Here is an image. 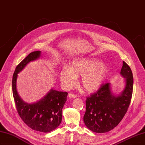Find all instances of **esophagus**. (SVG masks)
I'll return each instance as SVG.
<instances>
[{"mask_svg": "<svg viewBox=\"0 0 145 145\" xmlns=\"http://www.w3.org/2000/svg\"><path fill=\"white\" fill-rule=\"evenodd\" d=\"M68 96L70 98H76L77 97V95L72 94V93H70V94H69Z\"/></svg>", "mask_w": 145, "mask_h": 145, "instance_id": "34e87169", "label": "esophagus"}]
</instances>
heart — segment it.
Returning a JSON list of instances; mask_svg holds the SVG:
<instances>
[{"label":"heart","instance_id":"obj_1","mask_svg":"<svg viewBox=\"0 0 145 145\" xmlns=\"http://www.w3.org/2000/svg\"><path fill=\"white\" fill-rule=\"evenodd\" d=\"M108 72L107 66L93 59H83L72 62L62 69L60 73L62 83L66 88L75 84L76 77L81 76V86L87 92H92L101 86Z\"/></svg>","mask_w":145,"mask_h":145}]
</instances>
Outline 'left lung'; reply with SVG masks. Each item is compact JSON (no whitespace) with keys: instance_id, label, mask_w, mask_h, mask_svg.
<instances>
[{"instance_id":"left-lung-1","label":"left lung","mask_w":145,"mask_h":145,"mask_svg":"<svg viewBox=\"0 0 145 145\" xmlns=\"http://www.w3.org/2000/svg\"><path fill=\"white\" fill-rule=\"evenodd\" d=\"M121 74L125 78V86L120 95H114L111 92L110 83H106L86 98L83 121L92 132L110 131L119 124L127 112L132 99L133 78L131 68L124 61Z\"/></svg>"}]
</instances>
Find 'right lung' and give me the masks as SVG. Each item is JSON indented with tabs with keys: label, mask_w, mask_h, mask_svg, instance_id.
Here are the masks:
<instances>
[{
	"label": "right lung",
	"mask_w": 145,
	"mask_h": 145,
	"mask_svg": "<svg viewBox=\"0 0 145 145\" xmlns=\"http://www.w3.org/2000/svg\"><path fill=\"white\" fill-rule=\"evenodd\" d=\"M40 53V51L32 52L16 66L12 79L13 95L17 112L24 123L34 131L50 132L61 124L67 92L51 89L40 101L29 104L22 101L16 91L18 73L29 62L38 59Z\"/></svg>",
	"instance_id": "1"
}]
</instances>
